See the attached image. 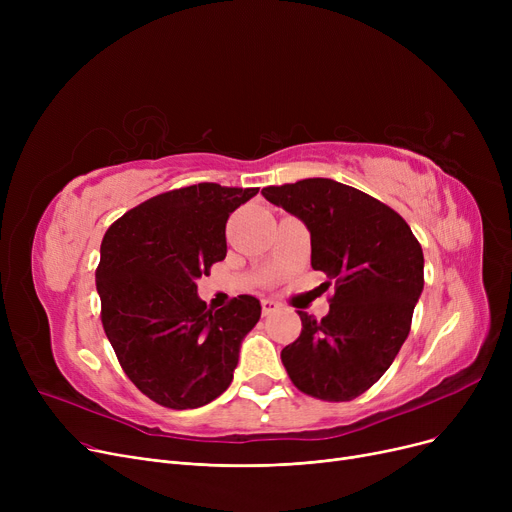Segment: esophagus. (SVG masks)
<instances>
[{
    "label": "esophagus",
    "instance_id": "esophagus-1",
    "mask_svg": "<svg viewBox=\"0 0 512 512\" xmlns=\"http://www.w3.org/2000/svg\"><path fill=\"white\" fill-rule=\"evenodd\" d=\"M276 309H278V303H276V301H272V299H263V301H261V311H263V315H272Z\"/></svg>",
    "mask_w": 512,
    "mask_h": 512
}]
</instances>
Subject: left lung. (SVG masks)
<instances>
[{
    "instance_id": "left-lung-1",
    "label": "left lung",
    "mask_w": 512,
    "mask_h": 512,
    "mask_svg": "<svg viewBox=\"0 0 512 512\" xmlns=\"http://www.w3.org/2000/svg\"><path fill=\"white\" fill-rule=\"evenodd\" d=\"M261 195L311 232V267L328 280L330 313L303 311L301 336L282 363L301 392L353 400L378 382L411 330L423 290V251L409 224L386 203L330 178L265 186Z\"/></svg>"
}]
</instances>
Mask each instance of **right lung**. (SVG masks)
Returning a JSON list of instances; mask_svg holds the SVG:
<instances>
[{
	"label": "right lung",
	"instance_id": "1",
	"mask_svg": "<svg viewBox=\"0 0 512 512\" xmlns=\"http://www.w3.org/2000/svg\"><path fill=\"white\" fill-rule=\"evenodd\" d=\"M257 191L174 188L126 211L103 236L95 278L105 336L128 380L161 407H203L232 382L261 305L240 294L213 311L195 282L226 257L230 213Z\"/></svg>",
	"mask_w": 512,
	"mask_h": 512
}]
</instances>
